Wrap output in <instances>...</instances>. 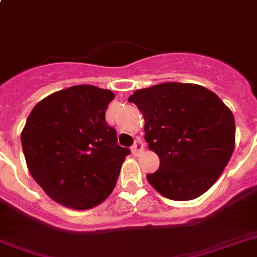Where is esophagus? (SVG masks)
<instances>
[{
	"mask_svg": "<svg viewBox=\"0 0 257 257\" xmlns=\"http://www.w3.org/2000/svg\"><path fill=\"white\" fill-rule=\"evenodd\" d=\"M144 148H145V145H144V142H142L141 140H136V142H135V144H133V146H132L133 155H139L140 153L144 152Z\"/></svg>",
	"mask_w": 257,
	"mask_h": 257,
	"instance_id": "obj_1",
	"label": "esophagus"
}]
</instances>
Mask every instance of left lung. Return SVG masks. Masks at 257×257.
<instances>
[{"label":"left lung","mask_w":257,"mask_h":257,"mask_svg":"<svg viewBox=\"0 0 257 257\" xmlns=\"http://www.w3.org/2000/svg\"><path fill=\"white\" fill-rule=\"evenodd\" d=\"M128 100L144 115L145 140L161 161L148 182L176 201L205 193L234 152L235 120L228 107L208 88L179 82L136 90Z\"/></svg>","instance_id":"1"}]
</instances>
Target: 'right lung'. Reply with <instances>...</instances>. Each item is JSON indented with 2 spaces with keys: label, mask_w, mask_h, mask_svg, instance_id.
<instances>
[{
  "label": "right lung",
  "mask_w": 257,
  "mask_h": 257,
  "mask_svg": "<svg viewBox=\"0 0 257 257\" xmlns=\"http://www.w3.org/2000/svg\"><path fill=\"white\" fill-rule=\"evenodd\" d=\"M113 98L104 88L72 86L40 100L27 117L21 141L30 174L66 208L85 210L104 201L131 154L105 121Z\"/></svg>",
  "instance_id": "obj_1"
}]
</instances>
